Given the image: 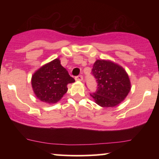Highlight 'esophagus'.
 Returning <instances> with one entry per match:
<instances>
[{
    "label": "esophagus",
    "mask_w": 159,
    "mask_h": 159,
    "mask_svg": "<svg viewBox=\"0 0 159 159\" xmlns=\"http://www.w3.org/2000/svg\"><path fill=\"white\" fill-rule=\"evenodd\" d=\"M75 80H76V81H83V76L78 75V76H77V77H75Z\"/></svg>",
    "instance_id": "obj_1"
}]
</instances>
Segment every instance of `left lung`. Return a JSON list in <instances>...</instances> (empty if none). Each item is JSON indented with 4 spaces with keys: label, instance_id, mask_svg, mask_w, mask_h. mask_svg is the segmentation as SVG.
Masks as SVG:
<instances>
[{
    "label": "left lung",
    "instance_id": "obj_1",
    "mask_svg": "<svg viewBox=\"0 0 159 159\" xmlns=\"http://www.w3.org/2000/svg\"><path fill=\"white\" fill-rule=\"evenodd\" d=\"M92 73L96 78L98 88L90 96L102 107H114L126 98L131 90L129 75L121 66L108 60H97Z\"/></svg>",
    "mask_w": 159,
    "mask_h": 159
}]
</instances>
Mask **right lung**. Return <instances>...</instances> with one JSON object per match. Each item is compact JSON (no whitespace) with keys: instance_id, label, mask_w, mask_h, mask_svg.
<instances>
[{"instance_id":"1","label":"right lung","mask_w":159,"mask_h":159,"mask_svg":"<svg viewBox=\"0 0 159 159\" xmlns=\"http://www.w3.org/2000/svg\"><path fill=\"white\" fill-rule=\"evenodd\" d=\"M59 58L45 63L33 74L31 85L36 98L43 102L55 104L68 90L67 85L74 83Z\"/></svg>"}]
</instances>
